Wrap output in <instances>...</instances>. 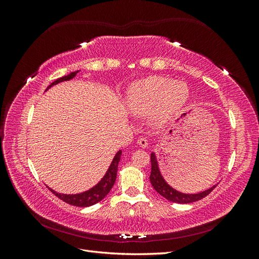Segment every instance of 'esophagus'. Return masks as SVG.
I'll return each mask as SVG.
<instances>
[{"mask_svg": "<svg viewBox=\"0 0 259 259\" xmlns=\"http://www.w3.org/2000/svg\"><path fill=\"white\" fill-rule=\"evenodd\" d=\"M137 144L142 147V148H145V147H147L148 146V140L145 138V137H140V138H138V140H137Z\"/></svg>", "mask_w": 259, "mask_h": 259, "instance_id": "34e87169", "label": "esophagus"}]
</instances>
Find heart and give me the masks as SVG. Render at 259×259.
<instances>
[{
  "label": "heart",
  "mask_w": 259,
  "mask_h": 259,
  "mask_svg": "<svg viewBox=\"0 0 259 259\" xmlns=\"http://www.w3.org/2000/svg\"><path fill=\"white\" fill-rule=\"evenodd\" d=\"M188 96L189 90L185 83L152 76L133 86L126 104L134 114L150 115L155 126H162L184 107Z\"/></svg>",
  "instance_id": "obj_1"
}]
</instances>
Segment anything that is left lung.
Listing matches in <instances>:
<instances>
[{"mask_svg":"<svg viewBox=\"0 0 259 259\" xmlns=\"http://www.w3.org/2000/svg\"><path fill=\"white\" fill-rule=\"evenodd\" d=\"M151 174H150V183L152 187L156 190V192L160 193L163 198H165L166 200L170 202H175V203H180V204H187V203H192L195 201H199L203 198H205L206 195H208L211 191L215 189V187L213 186L209 189L202 191L200 193H195V194H186L182 193L175 189H173L170 186L167 185V183L164 180L162 177L159 165H158V161H156L155 154L151 153Z\"/></svg>","mask_w":259,"mask_h":259,"instance_id":"obj_1","label":"left lung"}]
</instances>
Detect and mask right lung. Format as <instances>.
Returning <instances> with one entry per match:
<instances>
[{
    "instance_id": "add662e5",
    "label": "right lung",
    "mask_w": 259,
    "mask_h": 259,
    "mask_svg": "<svg viewBox=\"0 0 259 259\" xmlns=\"http://www.w3.org/2000/svg\"><path fill=\"white\" fill-rule=\"evenodd\" d=\"M77 72L79 71H74L68 75L59 77V79H57L56 81L51 83V85H49L48 90L50 88H52V86L55 84H58L60 82L69 81V80L73 79ZM121 154H122V151L120 150L114 155V159L111 163V165L109 166L106 175L95 187H93L92 189H90L88 191L82 192V193H77V194H62V193H58L56 191H54L49 187L48 188L55 195H56L57 198L68 203V204H71L74 206H80V207H86V206H91V205L96 204V203L100 202L109 192H110L111 188L114 185L115 178H116V171H117V164H119V162H120Z\"/></svg>"
}]
</instances>
